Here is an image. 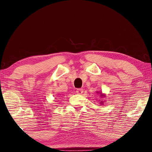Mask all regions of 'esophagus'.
Listing matches in <instances>:
<instances>
[{
	"mask_svg": "<svg viewBox=\"0 0 152 152\" xmlns=\"http://www.w3.org/2000/svg\"><path fill=\"white\" fill-rule=\"evenodd\" d=\"M83 91V89H76V93H78V94H79V95L82 94Z\"/></svg>",
	"mask_w": 152,
	"mask_h": 152,
	"instance_id": "obj_1",
	"label": "esophagus"
}]
</instances>
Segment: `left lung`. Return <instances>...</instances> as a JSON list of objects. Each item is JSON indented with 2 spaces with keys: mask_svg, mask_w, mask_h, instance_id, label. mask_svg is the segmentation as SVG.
Listing matches in <instances>:
<instances>
[{
  "mask_svg": "<svg viewBox=\"0 0 152 152\" xmlns=\"http://www.w3.org/2000/svg\"><path fill=\"white\" fill-rule=\"evenodd\" d=\"M101 96H102V94H101Z\"/></svg>",
  "mask_w": 152,
  "mask_h": 152,
  "instance_id": "left-lung-1",
  "label": "left lung"
}]
</instances>
